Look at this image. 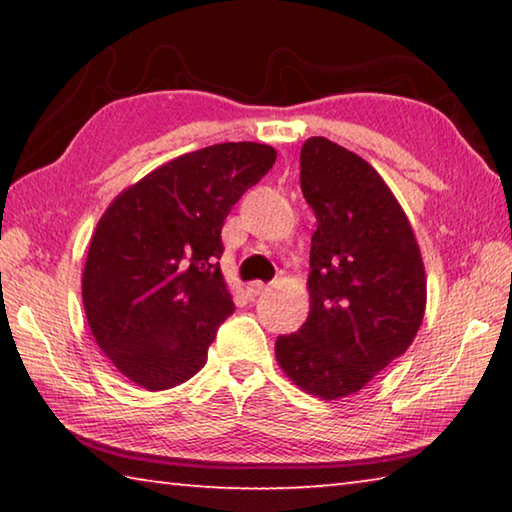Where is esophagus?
Masks as SVG:
<instances>
[{
    "label": "esophagus",
    "mask_w": 512,
    "mask_h": 512,
    "mask_svg": "<svg viewBox=\"0 0 512 512\" xmlns=\"http://www.w3.org/2000/svg\"><path fill=\"white\" fill-rule=\"evenodd\" d=\"M268 287L264 282H250L248 284V296H253V298H257V296H262V293L266 291Z\"/></svg>",
    "instance_id": "obj_1"
}]
</instances>
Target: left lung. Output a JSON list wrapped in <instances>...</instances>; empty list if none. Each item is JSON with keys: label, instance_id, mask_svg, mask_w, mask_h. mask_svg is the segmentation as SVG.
<instances>
[{"label": "left lung", "instance_id": "8db88e82", "mask_svg": "<svg viewBox=\"0 0 512 512\" xmlns=\"http://www.w3.org/2000/svg\"><path fill=\"white\" fill-rule=\"evenodd\" d=\"M300 189L316 216L309 316L275 341L282 370L323 400L361 391L418 334L427 280L409 219L379 173L343 146L309 137Z\"/></svg>", "mask_w": 512, "mask_h": 512}]
</instances>
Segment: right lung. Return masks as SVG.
Wrapping results in <instances>:
<instances>
[{
    "instance_id": "1",
    "label": "right lung",
    "mask_w": 512,
    "mask_h": 512,
    "mask_svg": "<svg viewBox=\"0 0 512 512\" xmlns=\"http://www.w3.org/2000/svg\"><path fill=\"white\" fill-rule=\"evenodd\" d=\"M275 164V149L225 142L185 153L119 194L101 216L83 273V307L103 354L146 391L205 366L235 311L221 228Z\"/></svg>"
}]
</instances>
